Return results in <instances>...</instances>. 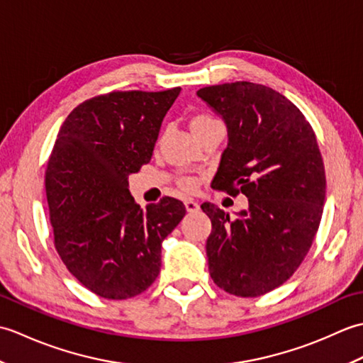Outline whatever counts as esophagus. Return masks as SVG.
Segmentation results:
<instances>
[{
    "mask_svg": "<svg viewBox=\"0 0 363 363\" xmlns=\"http://www.w3.org/2000/svg\"><path fill=\"white\" fill-rule=\"evenodd\" d=\"M186 209L189 213H195L199 211V204L196 201H194V199H186Z\"/></svg>",
    "mask_w": 363,
    "mask_h": 363,
    "instance_id": "esophagus-1",
    "label": "esophagus"
}]
</instances>
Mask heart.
I'll use <instances>...</instances> for the list:
<instances>
[{"label": "heart", "mask_w": 363, "mask_h": 363, "mask_svg": "<svg viewBox=\"0 0 363 363\" xmlns=\"http://www.w3.org/2000/svg\"><path fill=\"white\" fill-rule=\"evenodd\" d=\"M215 125H220V121L215 120L213 117H211V115H207V113H196V115H194V117L190 118V129H191V133H194L196 137L199 134H203L204 130L211 129ZM195 186H196L195 181L194 179H189V177H187V179H182L181 181V187L184 190H194Z\"/></svg>", "instance_id": "1"}]
</instances>
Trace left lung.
<instances>
[{
    "label": "left lung",
    "instance_id": "1",
    "mask_svg": "<svg viewBox=\"0 0 363 363\" xmlns=\"http://www.w3.org/2000/svg\"><path fill=\"white\" fill-rule=\"evenodd\" d=\"M196 95L228 126L213 189L250 203L234 220L201 204L212 221L211 277L230 295H265L296 272L320 226L326 174L317 137L295 104L262 84H220Z\"/></svg>",
    "mask_w": 363,
    "mask_h": 363
}]
</instances>
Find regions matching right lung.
I'll return each instance as SVG.
<instances>
[{"instance_id":"add662e5","label":"right lung","mask_w":363,"mask_h":363,"mask_svg":"<svg viewBox=\"0 0 363 363\" xmlns=\"http://www.w3.org/2000/svg\"><path fill=\"white\" fill-rule=\"evenodd\" d=\"M181 87L111 91L65 118L45 172L54 246L76 279L106 299L140 295L160 272V246L186 206L164 196L142 209L128 176L148 164Z\"/></svg>"}]
</instances>
